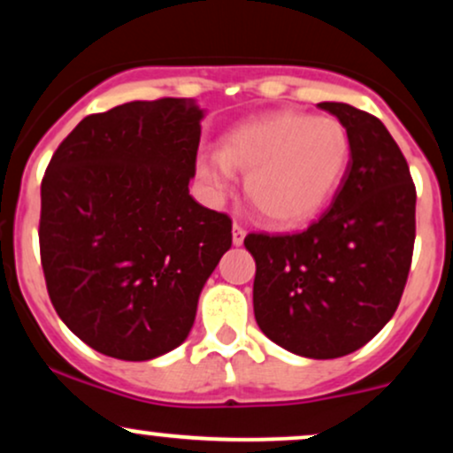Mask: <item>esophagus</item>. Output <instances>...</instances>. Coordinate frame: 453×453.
Masks as SVG:
<instances>
[{"mask_svg": "<svg viewBox=\"0 0 453 453\" xmlns=\"http://www.w3.org/2000/svg\"><path fill=\"white\" fill-rule=\"evenodd\" d=\"M244 236H247V232H244L242 227L238 226V223H234V227H232V242L236 244V247H241V244L244 242Z\"/></svg>", "mask_w": 453, "mask_h": 453, "instance_id": "34e87169", "label": "esophagus"}]
</instances>
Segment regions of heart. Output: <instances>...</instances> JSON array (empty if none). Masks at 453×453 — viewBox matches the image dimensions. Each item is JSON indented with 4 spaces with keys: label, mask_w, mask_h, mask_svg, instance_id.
<instances>
[{
    "label": "heart",
    "mask_w": 453,
    "mask_h": 453,
    "mask_svg": "<svg viewBox=\"0 0 453 453\" xmlns=\"http://www.w3.org/2000/svg\"><path fill=\"white\" fill-rule=\"evenodd\" d=\"M351 159V140L334 119L273 112L236 126L221 138L219 153L196 161V179L211 202L234 191L244 176V194L277 226L315 217L336 194Z\"/></svg>",
    "instance_id": "1"
}]
</instances>
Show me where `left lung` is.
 <instances>
[{
  "label": "left lung",
  "instance_id": "1",
  "mask_svg": "<svg viewBox=\"0 0 453 453\" xmlns=\"http://www.w3.org/2000/svg\"><path fill=\"white\" fill-rule=\"evenodd\" d=\"M351 140L330 209L304 232L249 234L253 313L283 349L332 360L366 345L396 313L415 242V185L404 155L372 114L317 104Z\"/></svg>",
  "mask_w": 453,
  "mask_h": 453
}]
</instances>
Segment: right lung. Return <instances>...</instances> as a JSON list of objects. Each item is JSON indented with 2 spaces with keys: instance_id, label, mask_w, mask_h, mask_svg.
<instances>
[{
  "instance_id": "1",
  "label": "right lung",
  "mask_w": 453,
  "mask_h": 453,
  "mask_svg": "<svg viewBox=\"0 0 453 453\" xmlns=\"http://www.w3.org/2000/svg\"><path fill=\"white\" fill-rule=\"evenodd\" d=\"M204 111L127 102L82 119L42 179L40 256L57 315L91 349L144 362L189 336L232 221L189 196Z\"/></svg>"
}]
</instances>
